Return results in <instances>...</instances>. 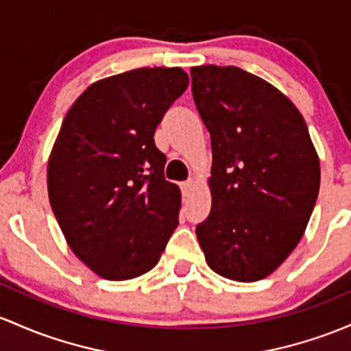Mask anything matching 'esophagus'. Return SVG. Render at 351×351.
Returning <instances> with one entry per match:
<instances>
[{
  "instance_id": "1",
  "label": "esophagus",
  "mask_w": 351,
  "mask_h": 351,
  "mask_svg": "<svg viewBox=\"0 0 351 351\" xmlns=\"http://www.w3.org/2000/svg\"><path fill=\"white\" fill-rule=\"evenodd\" d=\"M193 188H195V182H193V180H188V182H183V183H182L183 196H190L191 191H193Z\"/></svg>"
}]
</instances>
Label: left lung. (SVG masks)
<instances>
[{
    "label": "left lung",
    "instance_id": "obj_1",
    "mask_svg": "<svg viewBox=\"0 0 351 351\" xmlns=\"http://www.w3.org/2000/svg\"><path fill=\"white\" fill-rule=\"evenodd\" d=\"M195 105L211 134V211L196 226L208 267L258 282L290 256L319 190V158L287 95L237 66H193Z\"/></svg>",
    "mask_w": 351,
    "mask_h": 351
}]
</instances>
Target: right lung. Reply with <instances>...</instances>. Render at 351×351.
Masks as SVG:
<instances>
[{"label": "right lung", "instance_id": "right-lung-1", "mask_svg": "<svg viewBox=\"0 0 351 351\" xmlns=\"http://www.w3.org/2000/svg\"><path fill=\"white\" fill-rule=\"evenodd\" d=\"M190 78L138 68L91 83L63 119L48 160V195L71 252L123 282L160 260L178 226L182 191L165 180L155 130Z\"/></svg>", "mask_w": 351, "mask_h": 351}]
</instances>
